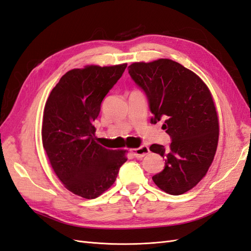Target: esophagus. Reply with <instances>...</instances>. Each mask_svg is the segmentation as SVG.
Returning a JSON list of instances; mask_svg holds the SVG:
<instances>
[{"instance_id":"34e87169","label":"esophagus","mask_w":251,"mask_h":251,"mask_svg":"<svg viewBox=\"0 0 251 251\" xmlns=\"http://www.w3.org/2000/svg\"><path fill=\"white\" fill-rule=\"evenodd\" d=\"M131 153L133 155L134 158H138V159H141L143 158L144 156H146L147 153L150 152V149L145 145H142L138 147V149H133V150H130Z\"/></svg>"}]
</instances>
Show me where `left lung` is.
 I'll return each mask as SVG.
<instances>
[{
  "label": "left lung",
  "mask_w": 251,
  "mask_h": 251,
  "mask_svg": "<svg viewBox=\"0 0 251 251\" xmlns=\"http://www.w3.org/2000/svg\"><path fill=\"white\" fill-rule=\"evenodd\" d=\"M128 73L149 100L151 123L163 120L172 140L169 149L150 147L165 159L152 180L168 194H183L201 180L214 159L220 128L212 95L194 72L171 59L134 62Z\"/></svg>",
  "instance_id": "left-lung-1"
}]
</instances>
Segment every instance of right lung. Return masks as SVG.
<instances>
[{
  "label": "right lung",
  "mask_w": 251,
  "mask_h": 251,
  "mask_svg": "<svg viewBox=\"0 0 251 251\" xmlns=\"http://www.w3.org/2000/svg\"><path fill=\"white\" fill-rule=\"evenodd\" d=\"M126 67L71 70L44 107L42 143L50 165L64 187L83 198H96L110 188L127 160L126 151L107 150L96 143L94 127L102 100Z\"/></svg>",
  "instance_id": "obj_1"
}]
</instances>
